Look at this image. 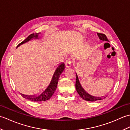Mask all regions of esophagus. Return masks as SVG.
I'll return each mask as SVG.
<instances>
[{
	"mask_svg": "<svg viewBox=\"0 0 130 130\" xmlns=\"http://www.w3.org/2000/svg\"><path fill=\"white\" fill-rule=\"evenodd\" d=\"M65 66L67 68H69L71 67V61H70L69 60H68L67 61V62H65Z\"/></svg>",
	"mask_w": 130,
	"mask_h": 130,
	"instance_id": "1",
	"label": "esophagus"
}]
</instances>
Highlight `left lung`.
Here are the masks:
<instances>
[{
    "label": "left lung",
    "mask_w": 130,
    "mask_h": 130,
    "mask_svg": "<svg viewBox=\"0 0 130 130\" xmlns=\"http://www.w3.org/2000/svg\"><path fill=\"white\" fill-rule=\"evenodd\" d=\"M97 35L98 36L99 39H100L101 40L106 41V42H109L108 40L107 39L106 36L104 34H99V33H98ZM106 43L109 44V43ZM75 88H76V90L77 91V92L78 93L79 95L80 96V97L87 101H89V102L97 101H99V100H102V99H103L107 97L106 95L102 96H94L91 95L90 94H89V93H88L84 89V88L82 87L80 83L78 76V75H77V74H76V78Z\"/></svg>",
    "instance_id": "1"
}]
</instances>
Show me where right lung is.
<instances>
[{
  "instance_id": "right-lung-1",
  "label": "right lung",
  "mask_w": 130,
  "mask_h": 130,
  "mask_svg": "<svg viewBox=\"0 0 130 130\" xmlns=\"http://www.w3.org/2000/svg\"><path fill=\"white\" fill-rule=\"evenodd\" d=\"M41 33H38V34H32L28 36V37L26 38L23 41H22L21 43H20L17 47V48L21 46L22 44L24 43H26L28 42L30 40L33 39H38L40 37H38ZM65 69V64L63 62H62L57 66L56 70H55L54 73L52 75L51 80L48 85L46 88V89L43 90L40 94H38L37 95H24L23 94L21 93V95H22L23 98H26L28 100L31 101L32 102H41V101H45L50 98L52 95L54 94V92L56 89V88L57 86L58 80L60 78V76L61 75L63 71Z\"/></svg>"
}]
</instances>
